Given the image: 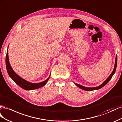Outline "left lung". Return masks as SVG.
Instances as JSON below:
<instances>
[{"instance_id":"obj_1","label":"left lung","mask_w":122,"mask_h":122,"mask_svg":"<svg viewBox=\"0 0 122 122\" xmlns=\"http://www.w3.org/2000/svg\"><path fill=\"white\" fill-rule=\"evenodd\" d=\"M117 56H116V60H115V64H114V68H113V70L112 71V72H111V74L110 75V76L108 77L106 80L104 81L102 84H101L100 86H97V87H85V86H83L82 85H81L80 84H76V83H75V82L74 84L76 85L78 87L80 88L81 89H83V90H86V91H92V90H98V89H99L100 88H102L103 86H105V85H106L107 84V83L110 80V79H111V78L112 77L113 75L114 74V73H115L116 72V68H117Z\"/></svg>"}]
</instances>
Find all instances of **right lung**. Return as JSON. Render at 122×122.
<instances>
[{
	"mask_svg": "<svg viewBox=\"0 0 122 122\" xmlns=\"http://www.w3.org/2000/svg\"><path fill=\"white\" fill-rule=\"evenodd\" d=\"M9 47V46H8ZM5 64H6V68L7 71H8L9 76L12 78L13 80L14 81L16 84L19 85L21 88H22L25 90H33L37 88H39L41 87L44 86L46 84V83L50 79V76L46 80H45L42 82L38 83H33L27 81L23 79L21 77H20L19 76L17 75L16 73L13 71L11 65L9 63V59L8 56V49L7 50L6 58H5Z\"/></svg>",
	"mask_w": 122,
	"mask_h": 122,
	"instance_id": "obj_1",
	"label": "right lung"
}]
</instances>
